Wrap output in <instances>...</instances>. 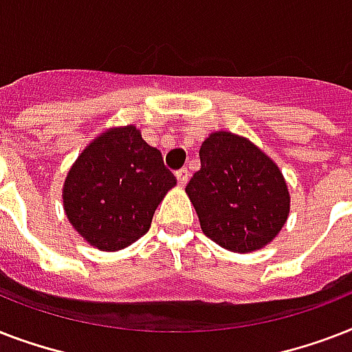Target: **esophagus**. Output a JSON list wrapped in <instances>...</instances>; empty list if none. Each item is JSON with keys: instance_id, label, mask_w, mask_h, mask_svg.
I'll return each instance as SVG.
<instances>
[{"instance_id": "34e87169", "label": "esophagus", "mask_w": 352, "mask_h": 352, "mask_svg": "<svg viewBox=\"0 0 352 352\" xmlns=\"http://www.w3.org/2000/svg\"><path fill=\"white\" fill-rule=\"evenodd\" d=\"M177 177V182H179V186H184L188 182V177H190V171L186 170V168H182V170H179L175 173Z\"/></svg>"}]
</instances>
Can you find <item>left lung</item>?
Returning a JSON list of instances; mask_svg holds the SVG:
<instances>
[{
	"label": "left lung",
	"mask_w": 352,
	"mask_h": 352,
	"mask_svg": "<svg viewBox=\"0 0 352 352\" xmlns=\"http://www.w3.org/2000/svg\"><path fill=\"white\" fill-rule=\"evenodd\" d=\"M201 170L186 193L204 235L230 252L268 245L287 223L290 195L283 173L248 138L212 133L199 149Z\"/></svg>",
	"instance_id": "left-lung-1"
}]
</instances>
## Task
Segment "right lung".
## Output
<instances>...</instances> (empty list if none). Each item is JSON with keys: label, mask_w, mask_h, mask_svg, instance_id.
Returning a JSON list of instances; mask_svg holds the SVG:
<instances>
[{"label": "right lung", "mask_w": 352, "mask_h": 352, "mask_svg": "<svg viewBox=\"0 0 352 352\" xmlns=\"http://www.w3.org/2000/svg\"><path fill=\"white\" fill-rule=\"evenodd\" d=\"M175 184L159 149L137 127H111L71 166L63 182V210L91 246L117 252L149 230L155 210Z\"/></svg>", "instance_id": "obj_1"}]
</instances>
